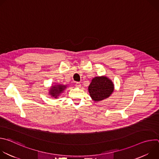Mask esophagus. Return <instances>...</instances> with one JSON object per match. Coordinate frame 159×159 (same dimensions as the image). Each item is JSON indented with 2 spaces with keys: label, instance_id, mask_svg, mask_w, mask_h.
I'll return each mask as SVG.
<instances>
[{
  "label": "esophagus",
  "instance_id": "1",
  "mask_svg": "<svg viewBox=\"0 0 159 159\" xmlns=\"http://www.w3.org/2000/svg\"><path fill=\"white\" fill-rule=\"evenodd\" d=\"M75 86H76L77 87H78V88H80V87H81V84H80V82H76V83H75Z\"/></svg>",
  "mask_w": 159,
  "mask_h": 159
}]
</instances>
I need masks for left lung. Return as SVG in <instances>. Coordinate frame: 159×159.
<instances>
[{"instance_id":"8db88e82","label":"left lung","mask_w":159,"mask_h":159,"mask_svg":"<svg viewBox=\"0 0 159 159\" xmlns=\"http://www.w3.org/2000/svg\"><path fill=\"white\" fill-rule=\"evenodd\" d=\"M89 93L94 101L107 98L114 90V85L106 77H96L89 86Z\"/></svg>"}]
</instances>
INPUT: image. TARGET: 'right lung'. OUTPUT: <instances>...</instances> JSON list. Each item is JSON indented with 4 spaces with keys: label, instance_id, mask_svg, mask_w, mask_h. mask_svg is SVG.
<instances>
[{
    "label": "right lung",
    "instance_id": "obj_1",
    "mask_svg": "<svg viewBox=\"0 0 159 159\" xmlns=\"http://www.w3.org/2000/svg\"><path fill=\"white\" fill-rule=\"evenodd\" d=\"M65 88H66L65 85H53L50 89V91L49 93L52 97H54L55 98H57L59 96L60 94H61Z\"/></svg>",
    "mask_w": 159,
    "mask_h": 159
}]
</instances>
